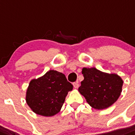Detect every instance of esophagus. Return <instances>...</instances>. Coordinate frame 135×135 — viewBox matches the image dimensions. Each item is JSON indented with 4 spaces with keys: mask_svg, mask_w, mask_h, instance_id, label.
<instances>
[{
    "mask_svg": "<svg viewBox=\"0 0 135 135\" xmlns=\"http://www.w3.org/2000/svg\"><path fill=\"white\" fill-rule=\"evenodd\" d=\"M73 87H74L75 89H78L79 87L78 82H75V83H73Z\"/></svg>",
    "mask_w": 135,
    "mask_h": 135,
    "instance_id": "obj_1",
    "label": "esophagus"
}]
</instances>
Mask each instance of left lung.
Masks as SVG:
<instances>
[{
  "mask_svg": "<svg viewBox=\"0 0 135 135\" xmlns=\"http://www.w3.org/2000/svg\"><path fill=\"white\" fill-rule=\"evenodd\" d=\"M84 80L78 91L91 107L104 109L117 101L122 91L123 81L116 73H107L96 68H83Z\"/></svg>",
  "mask_w": 135,
  "mask_h": 135,
  "instance_id": "obj_1",
  "label": "left lung"
}]
</instances>
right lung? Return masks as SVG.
Listing matches in <instances>:
<instances>
[{"instance_id": "right-lung-1", "label": "right lung", "mask_w": 135, "mask_h": 135, "mask_svg": "<svg viewBox=\"0 0 135 135\" xmlns=\"http://www.w3.org/2000/svg\"><path fill=\"white\" fill-rule=\"evenodd\" d=\"M73 85L62 73L50 70L41 77L32 79L26 91V100L37 114L52 117L61 110Z\"/></svg>"}]
</instances>
